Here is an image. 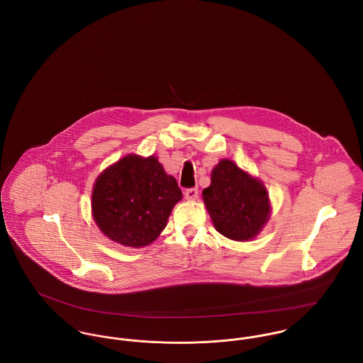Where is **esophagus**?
Segmentation results:
<instances>
[{"label":"esophagus","mask_w":363,"mask_h":363,"mask_svg":"<svg viewBox=\"0 0 363 363\" xmlns=\"http://www.w3.org/2000/svg\"><path fill=\"white\" fill-rule=\"evenodd\" d=\"M184 197H186V200H189V201H194L197 197H199V189H189V190H186L184 191Z\"/></svg>","instance_id":"obj_1"}]
</instances>
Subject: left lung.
I'll return each instance as SVG.
<instances>
[{
    "label": "left lung",
    "instance_id": "1",
    "mask_svg": "<svg viewBox=\"0 0 363 363\" xmlns=\"http://www.w3.org/2000/svg\"><path fill=\"white\" fill-rule=\"evenodd\" d=\"M203 200L215 229L235 242L257 238L271 215L264 183L229 159L213 166Z\"/></svg>",
    "mask_w": 363,
    "mask_h": 363
}]
</instances>
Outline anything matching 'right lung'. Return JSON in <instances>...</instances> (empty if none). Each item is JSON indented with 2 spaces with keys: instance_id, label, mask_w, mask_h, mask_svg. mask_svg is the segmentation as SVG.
<instances>
[{
  "instance_id": "add662e5",
  "label": "right lung",
  "mask_w": 363,
  "mask_h": 363,
  "mask_svg": "<svg viewBox=\"0 0 363 363\" xmlns=\"http://www.w3.org/2000/svg\"><path fill=\"white\" fill-rule=\"evenodd\" d=\"M183 194L154 155L123 156L98 176L92 216L104 236L124 247H145L167 225Z\"/></svg>"
}]
</instances>
